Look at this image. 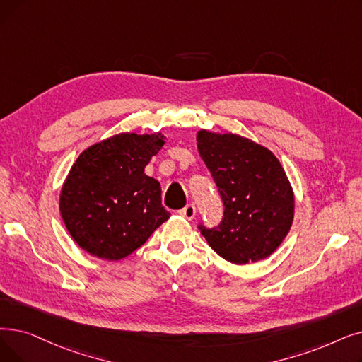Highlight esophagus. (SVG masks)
<instances>
[{"label":"esophagus","instance_id":"obj_1","mask_svg":"<svg viewBox=\"0 0 362 362\" xmlns=\"http://www.w3.org/2000/svg\"><path fill=\"white\" fill-rule=\"evenodd\" d=\"M179 214H180L182 217L187 218V220H192V218L195 217V214H197L195 204H187L186 207H183L182 210H179Z\"/></svg>","mask_w":362,"mask_h":362}]
</instances>
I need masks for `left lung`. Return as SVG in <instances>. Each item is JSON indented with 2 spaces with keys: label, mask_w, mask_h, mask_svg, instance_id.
<instances>
[{
  "label": "left lung",
  "mask_w": 362,
  "mask_h": 362,
  "mask_svg": "<svg viewBox=\"0 0 362 362\" xmlns=\"http://www.w3.org/2000/svg\"><path fill=\"white\" fill-rule=\"evenodd\" d=\"M197 142L223 204L217 226L198 225L202 237L235 264L271 256L287 237L294 216L291 186L276 156L237 134L201 130Z\"/></svg>",
  "instance_id": "1"
}]
</instances>
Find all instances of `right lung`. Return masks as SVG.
<instances>
[{"label": "right lung", "instance_id": "1", "mask_svg": "<svg viewBox=\"0 0 362 362\" xmlns=\"http://www.w3.org/2000/svg\"><path fill=\"white\" fill-rule=\"evenodd\" d=\"M163 145L160 134L121 133L78 156L62 187L60 213L87 253L106 260L127 257L170 217L158 180L145 175Z\"/></svg>", "mask_w": 362, "mask_h": 362}]
</instances>
